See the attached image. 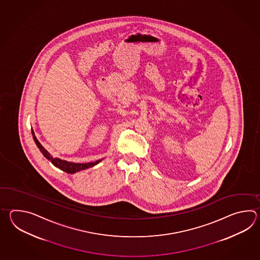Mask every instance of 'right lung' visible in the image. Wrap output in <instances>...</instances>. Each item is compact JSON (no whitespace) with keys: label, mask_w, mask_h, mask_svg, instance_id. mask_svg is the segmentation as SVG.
Segmentation results:
<instances>
[{"label":"right lung","mask_w":260,"mask_h":260,"mask_svg":"<svg viewBox=\"0 0 260 260\" xmlns=\"http://www.w3.org/2000/svg\"><path fill=\"white\" fill-rule=\"evenodd\" d=\"M31 134H32V138H34L35 144L37 145V147L39 148L41 152L44 154V157L49 160L55 167L59 168L62 171L66 172L68 174H74V173H77L79 171H82L84 169H87L90 168L92 166H96L98 164H100L101 160H96L94 162H87V164H76V162H72V161H68V160H62L59 158H55L53 157L52 155L50 154L49 152L44 149V147L42 146V144L40 143L39 140L37 139V138L35 137V134L34 131L31 129Z\"/></svg>","instance_id":"right-lung-1"}]
</instances>
